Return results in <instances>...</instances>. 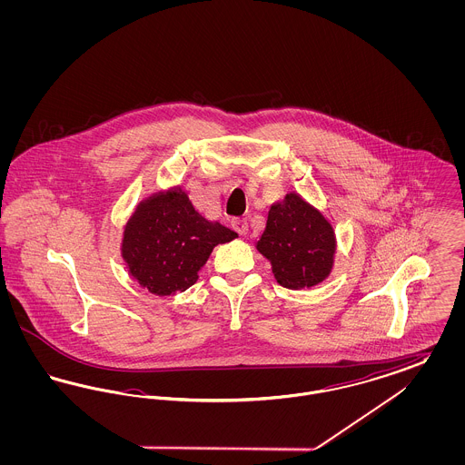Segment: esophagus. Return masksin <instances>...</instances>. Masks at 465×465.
Returning a JSON list of instances; mask_svg holds the SVG:
<instances>
[{
    "mask_svg": "<svg viewBox=\"0 0 465 465\" xmlns=\"http://www.w3.org/2000/svg\"><path fill=\"white\" fill-rule=\"evenodd\" d=\"M232 228H233L239 235H245V233H247V222H245V220H233V222H232Z\"/></svg>",
    "mask_w": 465,
    "mask_h": 465,
    "instance_id": "obj_1",
    "label": "esophagus"
}]
</instances>
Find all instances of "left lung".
I'll return each instance as SVG.
<instances>
[{"label": "left lung", "instance_id": "left-lung-1", "mask_svg": "<svg viewBox=\"0 0 465 465\" xmlns=\"http://www.w3.org/2000/svg\"><path fill=\"white\" fill-rule=\"evenodd\" d=\"M256 249L282 288H313L332 272L336 235L330 220L300 193L270 205Z\"/></svg>", "mask_w": 465, "mask_h": 465}]
</instances>
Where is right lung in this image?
<instances>
[{
	"instance_id": "right-lung-1",
	"label": "right lung",
	"mask_w": 465,
	"mask_h": 465,
	"mask_svg": "<svg viewBox=\"0 0 465 465\" xmlns=\"http://www.w3.org/2000/svg\"><path fill=\"white\" fill-rule=\"evenodd\" d=\"M239 235L203 218L181 186L141 200L124 226L122 258L129 275L156 296L193 286L218 243Z\"/></svg>"
}]
</instances>
